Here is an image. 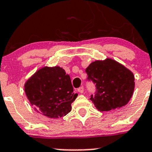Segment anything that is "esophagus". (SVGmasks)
Wrapping results in <instances>:
<instances>
[{
	"mask_svg": "<svg viewBox=\"0 0 152 152\" xmlns=\"http://www.w3.org/2000/svg\"><path fill=\"white\" fill-rule=\"evenodd\" d=\"M78 92H79V93H81V94H82V93L84 92V87L82 86V87H80V88H78Z\"/></svg>",
	"mask_w": 152,
	"mask_h": 152,
	"instance_id": "obj_1",
	"label": "esophagus"
}]
</instances>
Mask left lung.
Here are the masks:
<instances>
[{
    "label": "left lung",
    "instance_id": "left-lung-1",
    "mask_svg": "<svg viewBox=\"0 0 152 152\" xmlns=\"http://www.w3.org/2000/svg\"><path fill=\"white\" fill-rule=\"evenodd\" d=\"M88 79L96 84L91 100L99 111H109L126 105L133 95L134 76L123 64L110 58L95 61L85 70Z\"/></svg>",
    "mask_w": 152,
    "mask_h": 152
}]
</instances>
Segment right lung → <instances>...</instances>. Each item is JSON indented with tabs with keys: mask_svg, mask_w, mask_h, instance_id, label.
<instances>
[{
	"mask_svg": "<svg viewBox=\"0 0 152 152\" xmlns=\"http://www.w3.org/2000/svg\"><path fill=\"white\" fill-rule=\"evenodd\" d=\"M24 91L35 110L54 119L67 115L78 96L73 93L70 76L58 66L39 69L26 81Z\"/></svg>",
	"mask_w": 152,
	"mask_h": 152,
	"instance_id": "1",
	"label": "right lung"
}]
</instances>
